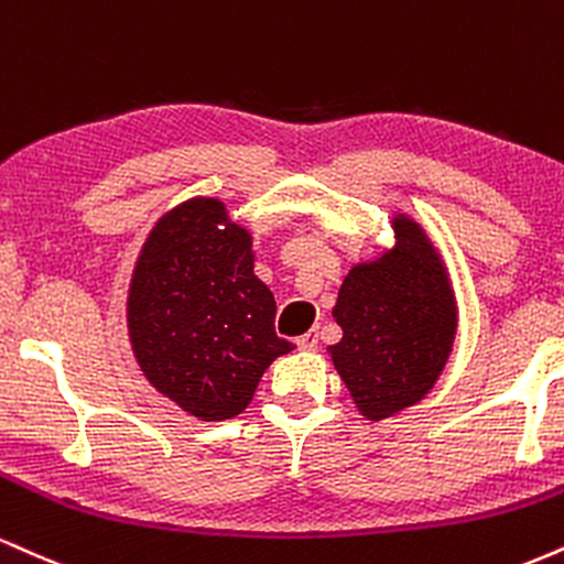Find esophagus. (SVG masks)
Instances as JSON below:
<instances>
[{
	"label": "esophagus",
	"mask_w": 564,
	"mask_h": 564,
	"mask_svg": "<svg viewBox=\"0 0 564 564\" xmlns=\"http://www.w3.org/2000/svg\"><path fill=\"white\" fill-rule=\"evenodd\" d=\"M296 347L304 351H315L317 349V334H304L296 338Z\"/></svg>",
	"instance_id": "obj_1"
}]
</instances>
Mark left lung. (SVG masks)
Masks as SVG:
<instances>
[{
    "instance_id": "1",
    "label": "left lung",
    "mask_w": 564,
    "mask_h": 564,
    "mask_svg": "<svg viewBox=\"0 0 564 564\" xmlns=\"http://www.w3.org/2000/svg\"><path fill=\"white\" fill-rule=\"evenodd\" d=\"M397 247L355 264L334 307L338 376L368 420L391 417L433 389L449 359L457 307L444 262L423 228L393 217Z\"/></svg>"
}]
</instances>
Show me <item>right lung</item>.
<instances>
[{
	"instance_id": "right-lung-1",
	"label": "right lung",
	"mask_w": 564,
	"mask_h": 564,
	"mask_svg": "<svg viewBox=\"0 0 564 564\" xmlns=\"http://www.w3.org/2000/svg\"><path fill=\"white\" fill-rule=\"evenodd\" d=\"M128 334L149 383L199 420L247 410L268 365L294 349L275 334L252 236L209 196L183 202L149 234L128 291Z\"/></svg>"
}]
</instances>
